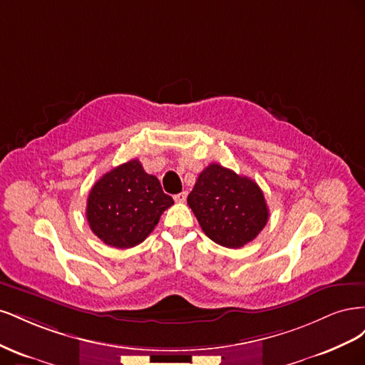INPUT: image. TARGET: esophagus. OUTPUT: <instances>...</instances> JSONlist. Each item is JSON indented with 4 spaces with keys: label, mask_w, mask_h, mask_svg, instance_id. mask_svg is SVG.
Listing matches in <instances>:
<instances>
[{
    "label": "esophagus",
    "mask_w": 365,
    "mask_h": 365,
    "mask_svg": "<svg viewBox=\"0 0 365 365\" xmlns=\"http://www.w3.org/2000/svg\"><path fill=\"white\" fill-rule=\"evenodd\" d=\"M173 200H175V202H184V201L187 200V193H185V192H181V193H178V195H175Z\"/></svg>",
    "instance_id": "34e87169"
}]
</instances>
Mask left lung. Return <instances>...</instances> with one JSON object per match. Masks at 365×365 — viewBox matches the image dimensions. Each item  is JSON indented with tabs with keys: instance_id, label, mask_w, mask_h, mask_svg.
<instances>
[{
	"instance_id": "obj_1",
	"label": "left lung",
	"mask_w": 365,
	"mask_h": 365,
	"mask_svg": "<svg viewBox=\"0 0 365 365\" xmlns=\"http://www.w3.org/2000/svg\"><path fill=\"white\" fill-rule=\"evenodd\" d=\"M187 204L204 233L227 248L256 239L269 216L260 187L220 164H210L200 173Z\"/></svg>"
}]
</instances>
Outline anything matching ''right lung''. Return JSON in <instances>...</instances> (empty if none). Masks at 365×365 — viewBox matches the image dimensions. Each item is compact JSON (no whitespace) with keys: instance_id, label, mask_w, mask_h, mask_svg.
I'll list each match as a JSON object with an SVG mask.
<instances>
[{"instance_id":"1","label":"right lung","mask_w":365,"mask_h":365,"mask_svg":"<svg viewBox=\"0 0 365 365\" xmlns=\"http://www.w3.org/2000/svg\"><path fill=\"white\" fill-rule=\"evenodd\" d=\"M172 204L157 176L146 173L138 160H130L93 185L86 219L103 244L125 250L141 244Z\"/></svg>"}]
</instances>
